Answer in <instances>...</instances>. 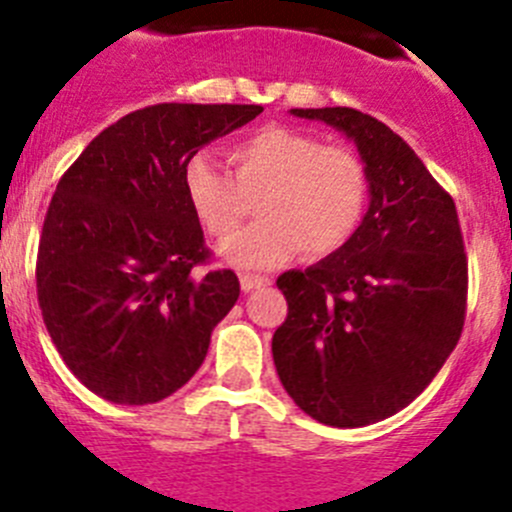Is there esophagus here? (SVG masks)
Wrapping results in <instances>:
<instances>
[{
    "label": "esophagus",
    "instance_id": "34e87169",
    "mask_svg": "<svg viewBox=\"0 0 512 512\" xmlns=\"http://www.w3.org/2000/svg\"><path fill=\"white\" fill-rule=\"evenodd\" d=\"M272 280L265 278V275H252V272H242L240 275V288L245 290V293H252V290L257 288H265V285H270Z\"/></svg>",
    "mask_w": 512,
    "mask_h": 512
}]
</instances>
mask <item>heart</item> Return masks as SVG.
Wrapping results in <instances>:
<instances>
[{
  "label": "heart",
  "mask_w": 512,
  "mask_h": 512,
  "mask_svg": "<svg viewBox=\"0 0 512 512\" xmlns=\"http://www.w3.org/2000/svg\"><path fill=\"white\" fill-rule=\"evenodd\" d=\"M232 176L207 154L184 166V194L212 237L240 227L257 197L260 222L219 247L229 265L262 270L290 262L300 250L326 257L341 250L361 224L369 197L364 161L346 146H323L310 133L262 126L227 148Z\"/></svg>",
  "instance_id": "heart-1"
}]
</instances>
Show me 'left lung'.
Returning a JSON list of instances; mask_svg holds the SVG:
<instances>
[{"mask_svg":"<svg viewBox=\"0 0 512 512\" xmlns=\"http://www.w3.org/2000/svg\"><path fill=\"white\" fill-rule=\"evenodd\" d=\"M353 141L369 209L351 240L278 288L272 358L290 399L328 427L391 417L437 376L465 323L467 257L452 197L407 141L353 108H293Z\"/></svg>","mask_w":512,"mask_h":512,"instance_id":"8db88e82","label":"left lung"}]
</instances>
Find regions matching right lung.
<instances>
[{
  "instance_id": "right-lung-1",
  "label": "right lung",
  "mask_w": 512,
  "mask_h": 512,
  "mask_svg": "<svg viewBox=\"0 0 512 512\" xmlns=\"http://www.w3.org/2000/svg\"><path fill=\"white\" fill-rule=\"evenodd\" d=\"M260 105L159 103L85 146L57 184L37 252V300L57 353L93 394L154 404L197 374L214 326L240 298L209 257L184 166Z\"/></svg>"
}]
</instances>
